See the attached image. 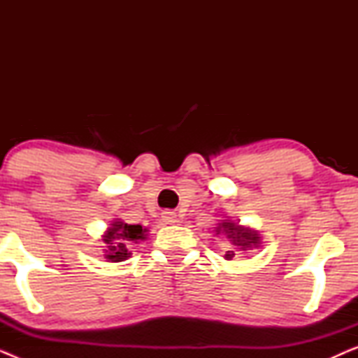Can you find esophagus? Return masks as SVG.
<instances>
[{"instance_id":"1","label":"esophagus","mask_w":358,"mask_h":358,"mask_svg":"<svg viewBox=\"0 0 358 358\" xmlns=\"http://www.w3.org/2000/svg\"><path fill=\"white\" fill-rule=\"evenodd\" d=\"M163 220L168 224H173L178 222V215H176V212H171V210H166V212H163Z\"/></svg>"}]
</instances>
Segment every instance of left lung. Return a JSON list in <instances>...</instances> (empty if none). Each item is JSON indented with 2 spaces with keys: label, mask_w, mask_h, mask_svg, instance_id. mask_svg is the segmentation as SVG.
<instances>
[{
  "label": "left lung",
  "mask_w": 358,
  "mask_h": 358,
  "mask_svg": "<svg viewBox=\"0 0 358 358\" xmlns=\"http://www.w3.org/2000/svg\"><path fill=\"white\" fill-rule=\"evenodd\" d=\"M217 231H223L228 234V238H231V241L234 246H238L243 251H246L248 248H257L259 246V236L256 231H249V229L238 227L231 222H224L222 223V227H218ZM227 259H233L234 257V251H227L224 254Z\"/></svg>",
  "instance_id": "left-lung-1"
}]
</instances>
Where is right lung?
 Instances as JSON below:
<instances>
[{
  "label": "right lung",
  "instance_id": "add662e5",
  "mask_svg": "<svg viewBox=\"0 0 358 358\" xmlns=\"http://www.w3.org/2000/svg\"><path fill=\"white\" fill-rule=\"evenodd\" d=\"M145 239V229L141 224H129L115 222L107 229L102 241L106 243V259L112 262H122L130 257L129 246L131 243H138Z\"/></svg>",
  "mask_w": 358,
  "mask_h": 358
}]
</instances>
